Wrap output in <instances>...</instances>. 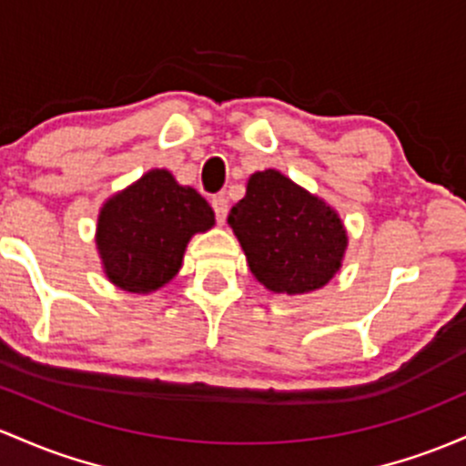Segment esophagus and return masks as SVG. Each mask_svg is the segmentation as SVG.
I'll return each mask as SVG.
<instances>
[{
  "instance_id": "esophagus-1",
  "label": "esophagus",
  "mask_w": 466,
  "mask_h": 466,
  "mask_svg": "<svg viewBox=\"0 0 466 466\" xmlns=\"http://www.w3.org/2000/svg\"><path fill=\"white\" fill-rule=\"evenodd\" d=\"M212 208H214V214H217V221L218 223H225V218H228V198L223 197V194H218V197L212 198Z\"/></svg>"
}]
</instances>
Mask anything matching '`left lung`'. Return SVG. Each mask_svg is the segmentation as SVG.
<instances>
[{
    "label": "left lung",
    "instance_id": "1",
    "mask_svg": "<svg viewBox=\"0 0 466 466\" xmlns=\"http://www.w3.org/2000/svg\"><path fill=\"white\" fill-rule=\"evenodd\" d=\"M249 272L276 294H308L334 279L347 232L334 208L279 170L254 172L248 192L229 209Z\"/></svg>",
    "mask_w": 466,
    "mask_h": 466
}]
</instances>
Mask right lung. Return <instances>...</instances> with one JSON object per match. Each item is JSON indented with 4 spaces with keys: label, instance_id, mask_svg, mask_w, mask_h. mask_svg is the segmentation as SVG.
<instances>
[{
    "label": "right lung",
    "instance_id": "obj_1",
    "mask_svg": "<svg viewBox=\"0 0 466 466\" xmlns=\"http://www.w3.org/2000/svg\"><path fill=\"white\" fill-rule=\"evenodd\" d=\"M214 225L209 203L194 187L178 186L167 170H150L101 208L96 249L116 288L150 294L181 269L197 232Z\"/></svg>",
    "mask_w": 466,
    "mask_h": 466
}]
</instances>
